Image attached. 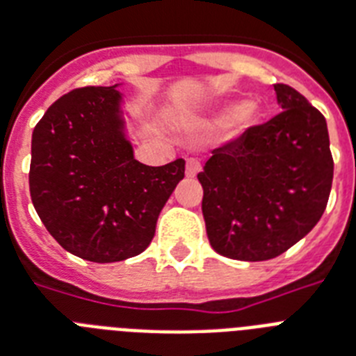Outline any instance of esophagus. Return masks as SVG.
Segmentation results:
<instances>
[{
	"label": "esophagus",
	"instance_id": "esophagus-1",
	"mask_svg": "<svg viewBox=\"0 0 356 356\" xmlns=\"http://www.w3.org/2000/svg\"><path fill=\"white\" fill-rule=\"evenodd\" d=\"M202 165H200V161L196 158H187V163H185V175L189 176V178H195L196 175L200 172Z\"/></svg>",
	"mask_w": 356,
	"mask_h": 356
}]
</instances>
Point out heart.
<instances>
[{"label":"heart","instance_id":"1","mask_svg":"<svg viewBox=\"0 0 356 356\" xmlns=\"http://www.w3.org/2000/svg\"><path fill=\"white\" fill-rule=\"evenodd\" d=\"M258 108L254 105H243L242 108H238L236 114H234V122L238 125H251L258 120Z\"/></svg>","mask_w":356,"mask_h":356}]
</instances>
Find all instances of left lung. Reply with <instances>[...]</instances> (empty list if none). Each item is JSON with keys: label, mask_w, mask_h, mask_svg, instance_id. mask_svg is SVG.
I'll return each instance as SVG.
<instances>
[{"label": "left lung", "mask_w": 356, "mask_h": 356, "mask_svg": "<svg viewBox=\"0 0 356 356\" xmlns=\"http://www.w3.org/2000/svg\"><path fill=\"white\" fill-rule=\"evenodd\" d=\"M282 113L213 149L198 181L211 248L262 262L295 245L322 218L333 156L325 118L298 90L277 83Z\"/></svg>", "instance_id": "left-lung-1"}]
</instances>
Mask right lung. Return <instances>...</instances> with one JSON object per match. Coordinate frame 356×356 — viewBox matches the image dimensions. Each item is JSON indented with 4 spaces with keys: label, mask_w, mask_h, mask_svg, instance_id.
I'll return each mask as SVG.
<instances>
[{
    "label": "right lung",
    "mask_w": 356,
    "mask_h": 356,
    "mask_svg": "<svg viewBox=\"0 0 356 356\" xmlns=\"http://www.w3.org/2000/svg\"><path fill=\"white\" fill-rule=\"evenodd\" d=\"M120 98L114 87L70 90L32 132L34 209L61 248L89 262H120L145 251L185 176L181 158L161 167L134 160Z\"/></svg>",
    "instance_id": "1"
}]
</instances>
